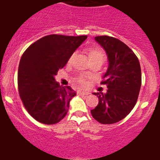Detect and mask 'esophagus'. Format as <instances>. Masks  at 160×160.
Returning <instances> with one entry per match:
<instances>
[{"instance_id": "1", "label": "esophagus", "mask_w": 160, "mask_h": 160, "mask_svg": "<svg viewBox=\"0 0 160 160\" xmlns=\"http://www.w3.org/2000/svg\"><path fill=\"white\" fill-rule=\"evenodd\" d=\"M78 93L79 95H82V96H88L90 94V93L88 92H83V91H78Z\"/></svg>"}]
</instances>
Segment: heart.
Wrapping results in <instances>:
<instances>
[{
  "mask_svg": "<svg viewBox=\"0 0 160 160\" xmlns=\"http://www.w3.org/2000/svg\"><path fill=\"white\" fill-rule=\"evenodd\" d=\"M87 53H88L91 62H93V61H102L103 62L106 58V53H105L104 50L100 47H97V46L96 47H89V48H87ZM75 55H76L75 52L71 54V56L68 58V63L72 62ZM74 82H75V83L78 84L81 88H85L88 84V79L83 75H79V76L77 77L76 78L74 79Z\"/></svg>",
  "mask_w": 160,
  "mask_h": 160,
  "instance_id": "b5f03b06",
  "label": "heart"
}]
</instances>
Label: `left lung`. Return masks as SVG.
Wrapping results in <instances>:
<instances>
[{"mask_svg":"<svg viewBox=\"0 0 160 160\" xmlns=\"http://www.w3.org/2000/svg\"><path fill=\"white\" fill-rule=\"evenodd\" d=\"M108 56L109 67L101 84L106 93H94L99 102L92 116L101 124H114L124 119L136 104L140 87L141 69L139 59L126 44L114 37H95Z\"/></svg>","mask_w":160,"mask_h":160,"instance_id":"obj_1","label":"left lung"}]
</instances>
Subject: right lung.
Instances as JSON below:
<instances>
[{
    "label": "right lung",
    "mask_w": 160,
    "mask_h": 160,
    "mask_svg": "<svg viewBox=\"0 0 160 160\" xmlns=\"http://www.w3.org/2000/svg\"><path fill=\"white\" fill-rule=\"evenodd\" d=\"M87 38L49 34L23 53L18 68V89L24 107L37 121L53 125L67 115L76 92L71 87L60 86L54 76Z\"/></svg>",
    "instance_id": "right-lung-1"
}]
</instances>
